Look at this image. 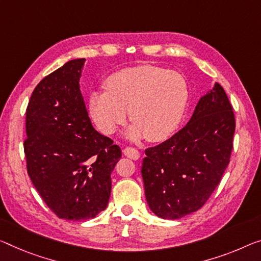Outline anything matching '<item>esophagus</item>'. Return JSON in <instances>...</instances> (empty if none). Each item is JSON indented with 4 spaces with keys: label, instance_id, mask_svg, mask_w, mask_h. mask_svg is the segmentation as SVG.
I'll return each instance as SVG.
<instances>
[{
    "label": "esophagus",
    "instance_id": "34e87169",
    "mask_svg": "<svg viewBox=\"0 0 261 261\" xmlns=\"http://www.w3.org/2000/svg\"><path fill=\"white\" fill-rule=\"evenodd\" d=\"M122 151H123V154H125V156H127V158H129L132 160H139L140 159V151L138 149H135V148L126 147Z\"/></svg>",
    "mask_w": 261,
    "mask_h": 261
}]
</instances>
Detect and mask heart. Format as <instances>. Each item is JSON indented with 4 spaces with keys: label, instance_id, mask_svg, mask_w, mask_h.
<instances>
[{
    "label": "heart",
    "instance_id": "heart-1",
    "mask_svg": "<svg viewBox=\"0 0 261 261\" xmlns=\"http://www.w3.org/2000/svg\"><path fill=\"white\" fill-rule=\"evenodd\" d=\"M106 87L93 90L89 98L91 118L103 134H114L127 111L134 122L126 132L130 140L162 141L182 121L188 85L177 72L155 65L127 67L111 74Z\"/></svg>",
    "mask_w": 261,
    "mask_h": 261
}]
</instances>
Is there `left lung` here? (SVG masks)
I'll list each match as a JSON object with an SVG mask.
<instances>
[{"label": "left lung", "mask_w": 261, "mask_h": 261, "mask_svg": "<svg viewBox=\"0 0 261 261\" xmlns=\"http://www.w3.org/2000/svg\"><path fill=\"white\" fill-rule=\"evenodd\" d=\"M234 129L231 103L215 83L181 130L146 149L144 194L158 217L178 219L205 204L230 162Z\"/></svg>", "instance_id": "obj_1"}]
</instances>
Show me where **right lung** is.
<instances>
[{
	"mask_svg": "<svg viewBox=\"0 0 261 261\" xmlns=\"http://www.w3.org/2000/svg\"><path fill=\"white\" fill-rule=\"evenodd\" d=\"M85 58L41 80L27 107L28 175L52 212L66 220L94 218L107 207L111 174L121 149L92 126L79 80Z\"/></svg>",
	"mask_w": 261,
	"mask_h": 261,
	"instance_id": "right-lung-1",
	"label": "right lung"
}]
</instances>
